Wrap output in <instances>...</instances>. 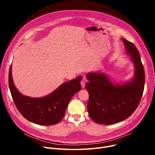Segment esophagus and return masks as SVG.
Here are the masks:
<instances>
[{
	"instance_id": "34e87169",
	"label": "esophagus",
	"mask_w": 155,
	"mask_h": 155,
	"mask_svg": "<svg viewBox=\"0 0 155 155\" xmlns=\"http://www.w3.org/2000/svg\"><path fill=\"white\" fill-rule=\"evenodd\" d=\"M81 87L83 88H84L85 87V78L84 77L83 78V80L81 81Z\"/></svg>"
}]
</instances>
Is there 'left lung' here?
<instances>
[{"instance_id":"1","label":"left lung","mask_w":155,"mask_h":155,"mask_svg":"<svg viewBox=\"0 0 155 155\" xmlns=\"http://www.w3.org/2000/svg\"><path fill=\"white\" fill-rule=\"evenodd\" d=\"M127 54L135 67L130 82L115 85L100 72L88 73L86 89L89 93L87 109L91 118L99 124L108 125L129 118L137 108L144 90L145 71L139 52L133 43L124 38Z\"/></svg>"}]
</instances>
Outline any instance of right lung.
Masks as SVG:
<instances>
[{"label":"right lung","instance_id":"1","mask_svg":"<svg viewBox=\"0 0 155 155\" xmlns=\"http://www.w3.org/2000/svg\"><path fill=\"white\" fill-rule=\"evenodd\" d=\"M81 77L62 84L49 95L33 98L22 95L13 84L12 65L8 74V83L13 102L19 113L31 122L40 125H53L64 117L72 97L81 89Z\"/></svg>","mask_w":155,"mask_h":155}]
</instances>
